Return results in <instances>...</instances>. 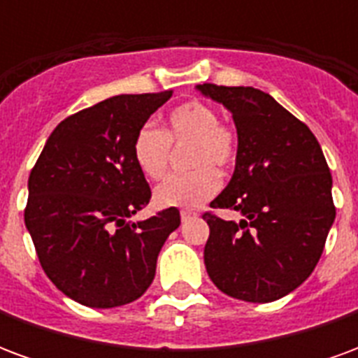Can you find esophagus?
I'll list each match as a JSON object with an SVG mask.
<instances>
[{
	"label": "esophagus",
	"mask_w": 358,
	"mask_h": 358,
	"mask_svg": "<svg viewBox=\"0 0 358 358\" xmlns=\"http://www.w3.org/2000/svg\"><path fill=\"white\" fill-rule=\"evenodd\" d=\"M195 217H197V213H194V210H182V213H180L182 222H186V220H189V218H195Z\"/></svg>",
	"instance_id": "esophagus-1"
}]
</instances>
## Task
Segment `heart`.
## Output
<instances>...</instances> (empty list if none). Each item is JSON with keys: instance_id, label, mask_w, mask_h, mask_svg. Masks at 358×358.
Here are the masks:
<instances>
[{"instance_id": "1", "label": "heart", "mask_w": 358, "mask_h": 358, "mask_svg": "<svg viewBox=\"0 0 358 358\" xmlns=\"http://www.w3.org/2000/svg\"><path fill=\"white\" fill-rule=\"evenodd\" d=\"M171 143H189L187 164L195 171L171 176L153 192L161 209H197L220 189V171L230 169L238 153V138L220 122L218 113L203 101H187L166 115L164 128L141 126L134 138V163L149 180H161L169 171Z\"/></svg>"}]
</instances>
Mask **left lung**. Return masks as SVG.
Returning a JSON list of instances; mask_svg holds the SVG:
<instances>
[{
	"instance_id": "8db88e82",
	"label": "left lung",
	"mask_w": 358,
	"mask_h": 358,
	"mask_svg": "<svg viewBox=\"0 0 358 358\" xmlns=\"http://www.w3.org/2000/svg\"><path fill=\"white\" fill-rule=\"evenodd\" d=\"M232 113L238 153L232 180L210 201L240 222L205 213V268L234 299L270 303L299 287L322 255L336 207L331 174L307 124L255 88L197 86Z\"/></svg>"
}]
</instances>
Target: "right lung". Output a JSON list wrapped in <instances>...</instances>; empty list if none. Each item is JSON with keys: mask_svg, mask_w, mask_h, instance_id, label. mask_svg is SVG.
<instances>
[{"mask_svg": "<svg viewBox=\"0 0 358 358\" xmlns=\"http://www.w3.org/2000/svg\"><path fill=\"white\" fill-rule=\"evenodd\" d=\"M172 92L115 95L65 118L28 178L24 224L43 272L80 305L113 308L141 297L178 209L128 218L151 199L134 138Z\"/></svg>", "mask_w": 358, "mask_h": 358, "instance_id": "obj_1", "label": "right lung"}]
</instances>
